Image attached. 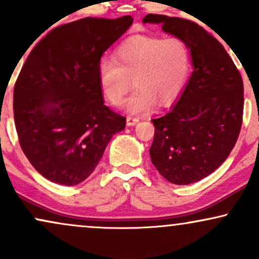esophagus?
Instances as JSON below:
<instances>
[{
	"mask_svg": "<svg viewBox=\"0 0 259 259\" xmlns=\"http://www.w3.org/2000/svg\"><path fill=\"white\" fill-rule=\"evenodd\" d=\"M139 123V118L134 117H126V125L127 126H134L135 124Z\"/></svg>",
	"mask_w": 259,
	"mask_h": 259,
	"instance_id": "34e87169",
	"label": "esophagus"
}]
</instances>
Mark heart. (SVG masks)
Wrapping results in <instances>:
<instances>
[{
    "label": "heart",
    "mask_w": 259,
    "mask_h": 259,
    "mask_svg": "<svg viewBox=\"0 0 259 259\" xmlns=\"http://www.w3.org/2000/svg\"><path fill=\"white\" fill-rule=\"evenodd\" d=\"M191 72L189 46L181 38L136 35L117 47L114 58L97 64V81L105 97L118 105L126 91L135 90L121 102L130 114H144L158 103L168 107L185 90Z\"/></svg>",
    "instance_id": "1"
}]
</instances>
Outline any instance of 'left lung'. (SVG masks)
Returning <instances> with one entry per match:
<instances>
[{
    "label": "left lung",
    "instance_id": "obj_1",
    "mask_svg": "<svg viewBox=\"0 0 259 259\" xmlns=\"http://www.w3.org/2000/svg\"><path fill=\"white\" fill-rule=\"evenodd\" d=\"M142 23L160 24L191 55L192 73L183 95L167 114L152 119L150 148L164 179L189 185L221 167L236 144L243 112L241 75L223 45L191 20L147 14Z\"/></svg>",
    "mask_w": 259,
    "mask_h": 259
}]
</instances>
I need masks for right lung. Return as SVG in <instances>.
<instances>
[{
  "instance_id": "add662e5",
  "label": "right lung",
  "mask_w": 259,
  "mask_h": 259,
  "mask_svg": "<svg viewBox=\"0 0 259 259\" xmlns=\"http://www.w3.org/2000/svg\"><path fill=\"white\" fill-rule=\"evenodd\" d=\"M133 18H82L53 29L32 49L13 92L23 152L52 183L84 181L125 118L105 106L97 64Z\"/></svg>"
}]
</instances>
